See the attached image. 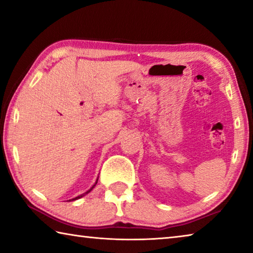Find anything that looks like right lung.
I'll use <instances>...</instances> for the list:
<instances>
[{"mask_svg": "<svg viewBox=\"0 0 253 253\" xmlns=\"http://www.w3.org/2000/svg\"><path fill=\"white\" fill-rule=\"evenodd\" d=\"M97 182H98V179H97V181H96V183H95V184H93V185H92V187L90 188V190H88L87 192H84V194H81V195H79V196H77V198H75V199H72V200H69V201H75V200H78V199H80V198H83V196H84L85 194H88V193H89V192H90V191L92 190V188L96 186V184H97Z\"/></svg>", "mask_w": 253, "mask_h": 253, "instance_id": "add662e5", "label": "right lung"}]
</instances>
